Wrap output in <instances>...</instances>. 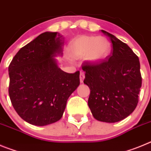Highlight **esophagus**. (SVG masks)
Returning <instances> with one entry per match:
<instances>
[{"label": "esophagus", "mask_w": 151, "mask_h": 151, "mask_svg": "<svg viewBox=\"0 0 151 151\" xmlns=\"http://www.w3.org/2000/svg\"><path fill=\"white\" fill-rule=\"evenodd\" d=\"M80 82H83V81H84V78H85V73H84V72H81V73H80Z\"/></svg>", "instance_id": "34e87169"}]
</instances>
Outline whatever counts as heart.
<instances>
[{
  "instance_id": "heart-1",
  "label": "heart",
  "mask_w": 151,
  "mask_h": 151,
  "mask_svg": "<svg viewBox=\"0 0 151 151\" xmlns=\"http://www.w3.org/2000/svg\"><path fill=\"white\" fill-rule=\"evenodd\" d=\"M110 45L104 38L82 36L74 41L73 51L76 57H85L91 62H98L105 59L109 54Z\"/></svg>"
}]
</instances>
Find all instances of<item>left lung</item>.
<instances>
[{"label": "left lung", "instance_id": "1", "mask_svg": "<svg viewBox=\"0 0 151 151\" xmlns=\"http://www.w3.org/2000/svg\"><path fill=\"white\" fill-rule=\"evenodd\" d=\"M112 42V52L98 62L85 61L84 83L91 90L88 104L98 121L116 122L129 116L138 103L142 78L138 57L127 45L101 30Z\"/></svg>", "mask_w": 151, "mask_h": 151}]
</instances>
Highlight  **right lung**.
Instances as JSON below:
<instances>
[{
  "label": "right lung",
  "mask_w": 151,
  "mask_h": 151,
  "mask_svg": "<svg viewBox=\"0 0 151 151\" xmlns=\"http://www.w3.org/2000/svg\"><path fill=\"white\" fill-rule=\"evenodd\" d=\"M57 32H44L22 47L9 66V95L26 122L43 126L60 120L69 97L80 84L79 71H62L54 57L62 51Z\"/></svg>",
  "instance_id": "add662e5"
}]
</instances>
